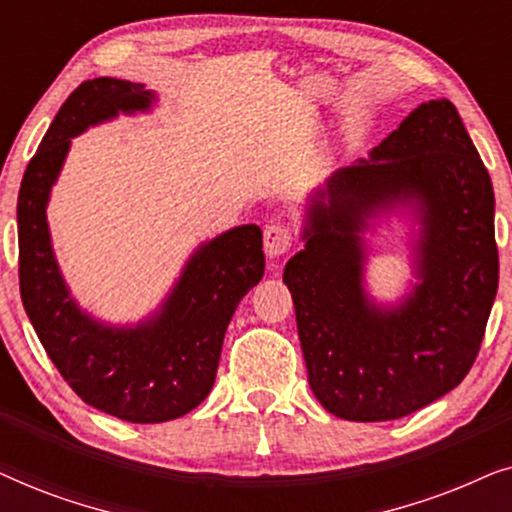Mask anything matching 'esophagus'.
Wrapping results in <instances>:
<instances>
[{
  "label": "esophagus",
  "instance_id": "34e87169",
  "mask_svg": "<svg viewBox=\"0 0 512 512\" xmlns=\"http://www.w3.org/2000/svg\"><path fill=\"white\" fill-rule=\"evenodd\" d=\"M291 244H293L291 230L286 228L284 223H270V226H265V230H263L265 256L268 258L284 256L286 251L291 249Z\"/></svg>",
  "mask_w": 512,
  "mask_h": 512
}]
</instances>
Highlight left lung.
Instances as JSON below:
<instances>
[{
  "label": "left lung",
  "mask_w": 512,
  "mask_h": 512,
  "mask_svg": "<svg viewBox=\"0 0 512 512\" xmlns=\"http://www.w3.org/2000/svg\"><path fill=\"white\" fill-rule=\"evenodd\" d=\"M412 206L418 284L394 308L362 289L370 218ZM305 249L286 263L307 380L349 422L401 419L471 370L499 286L494 188L450 100L419 104L310 198Z\"/></svg>",
  "instance_id": "8db88e82"
}]
</instances>
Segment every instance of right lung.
Returning a JSON list of instances; mask_svg holds the SVG:
<instances>
[{
	"instance_id": "1",
	"label": "right lung",
	"mask_w": 512,
	"mask_h": 512,
	"mask_svg": "<svg viewBox=\"0 0 512 512\" xmlns=\"http://www.w3.org/2000/svg\"><path fill=\"white\" fill-rule=\"evenodd\" d=\"M153 102L144 83L83 81L53 118L18 193V275L27 317L74 394L132 424L170 422L205 401L230 319L265 268L263 233L247 223L200 244L158 312L137 326L102 324L76 305L48 233L51 188L72 137L118 114L149 111Z\"/></svg>"
}]
</instances>
